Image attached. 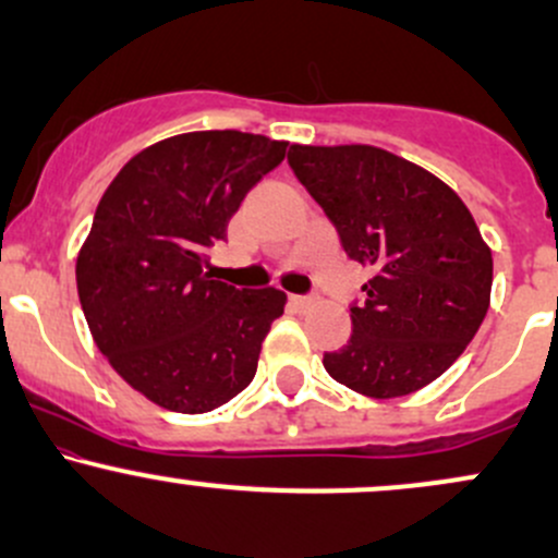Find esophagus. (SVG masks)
<instances>
[{"label":"esophagus","instance_id":"34e87169","mask_svg":"<svg viewBox=\"0 0 558 558\" xmlns=\"http://www.w3.org/2000/svg\"><path fill=\"white\" fill-rule=\"evenodd\" d=\"M312 301H315V299H312V296H299V293H293V296H291V304L296 306V310H306V306H310Z\"/></svg>","mask_w":558,"mask_h":558}]
</instances>
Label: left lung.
<instances>
[{"mask_svg":"<svg viewBox=\"0 0 558 558\" xmlns=\"http://www.w3.org/2000/svg\"><path fill=\"white\" fill-rule=\"evenodd\" d=\"M288 165L345 257L375 272L349 306V343L323 356L325 369L373 399L425 388L459 360L490 304V248L470 209L444 181L375 146L293 144Z\"/></svg>","mask_w":558,"mask_h":558,"instance_id":"obj_1","label":"left lung"}]
</instances>
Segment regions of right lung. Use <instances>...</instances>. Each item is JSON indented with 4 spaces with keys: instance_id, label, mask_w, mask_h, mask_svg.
Wrapping results in <instances>:
<instances>
[{
    "instance_id": "1",
    "label": "right lung",
    "mask_w": 558,
    "mask_h": 558,
    "mask_svg": "<svg viewBox=\"0 0 558 558\" xmlns=\"http://www.w3.org/2000/svg\"><path fill=\"white\" fill-rule=\"evenodd\" d=\"M286 146L241 131L165 138L96 207L75 265L88 330L128 386L170 412H213L239 396L283 315V291L215 280L207 252Z\"/></svg>"
}]
</instances>
